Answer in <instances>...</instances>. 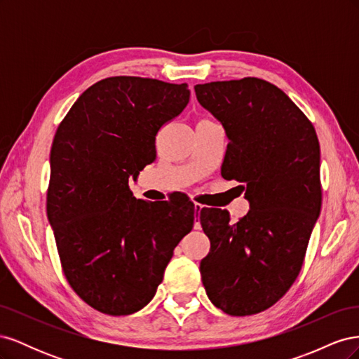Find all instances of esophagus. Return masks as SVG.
<instances>
[{
  "instance_id": "34e87169",
  "label": "esophagus",
  "mask_w": 359,
  "mask_h": 359,
  "mask_svg": "<svg viewBox=\"0 0 359 359\" xmlns=\"http://www.w3.org/2000/svg\"><path fill=\"white\" fill-rule=\"evenodd\" d=\"M203 208H205V206H203L202 203H198V202H196V203H194V211H196L198 214H199V212H201V211H202Z\"/></svg>"
}]
</instances>
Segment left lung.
Masks as SVG:
<instances>
[{"label": "left lung", "mask_w": 359, "mask_h": 359, "mask_svg": "<svg viewBox=\"0 0 359 359\" xmlns=\"http://www.w3.org/2000/svg\"><path fill=\"white\" fill-rule=\"evenodd\" d=\"M222 123V177L244 182L248 212L201 211L211 248L201 260L206 295L231 316L269 309L297 280L320 205V147L313 124L276 85L257 78L194 86Z\"/></svg>", "instance_id": "1"}]
</instances>
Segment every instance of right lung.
<instances>
[{
    "label": "right lung",
    "mask_w": 359,
    "mask_h": 359,
    "mask_svg": "<svg viewBox=\"0 0 359 359\" xmlns=\"http://www.w3.org/2000/svg\"><path fill=\"white\" fill-rule=\"evenodd\" d=\"M190 100L187 83L115 76L83 91L50 149L48 219L69 285L126 316L154 298L173 248L194 223L189 199L133 198L128 180L156 160V136Z\"/></svg>",
    "instance_id": "add662e5"
}]
</instances>
